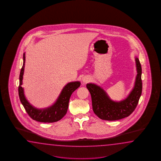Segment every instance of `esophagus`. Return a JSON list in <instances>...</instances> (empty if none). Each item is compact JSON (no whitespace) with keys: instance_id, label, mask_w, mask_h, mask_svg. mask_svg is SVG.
<instances>
[{"instance_id":"1","label":"esophagus","mask_w":161,"mask_h":161,"mask_svg":"<svg viewBox=\"0 0 161 161\" xmlns=\"http://www.w3.org/2000/svg\"><path fill=\"white\" fill-rule=\"evenodd\" d=\"M82 81H83V82H84V83L89 82V78L87 77V76H85L83 77V78H82Z\"/></svg>"}]
</instances>
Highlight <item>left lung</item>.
<instances>
[{
    "label": "left lung",
    "mask_w": 161,
    "mask_h": 161,
    "mask_svg": "<svg viewBox=\"0 0 161 161\" xmlns=\"http://www.w3.org/2000/svg\"><path fill=\"white\" fill-rule=\"evenodd\" d=\"M137 75L132 90L125 99L116 102L110 99L104 90L94 83H87L90 92L92 109L99 119L108 121L120 120L129 116L136 108L142 92V67L135 58Z\"/></svg>",
    "instance_id": "1"
}]
</instances>
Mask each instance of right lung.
Returning <instances> with one entry per match:
<instances>
[{
  "label": "right lung",
  "mask_w": 161,
  "mask_h": 161,
  "mask_svg": "<svg viewBox=\"0 0 161 161\" xmlns=\"http://www.w3.org/2000/svg\"><path fill=\"white\" fill-rule=\"evenodd\" d=\"M24 63L19 75V85L18 87V94L22 104L24 107L29 116L33 120L41 123H54L61 120L67 113L69 107V100L72 92L80 85L79 81L69 82L64 87L62 92L55 103L45 109H37L32 106L27 101L24 94L22 85V79L24 72L25 63V53L23 56Z\"/></svg>",
  "instance_id": "add662e5"
}]
</instances>
